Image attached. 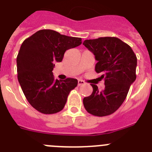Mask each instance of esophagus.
<instances>
[{
  "label": "esophagus",
  "mask_w": 152,
  "mask_h": 152,
  "mask_svg": "<svg viewBox=\"0 0 152 152\" xmlns=\"http://www.w3.org/2000/svg\"><path fill=\"white\" fill-rule=\"evenodd\" d=\"M84 84H85V82L83 80H81V79H79V80H78V86H83V85Z\"/></svg>",
  "instance_id": "1"
}]
</instances>
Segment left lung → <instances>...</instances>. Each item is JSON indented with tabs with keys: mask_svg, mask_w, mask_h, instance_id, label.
<instances>
[{
	"mask_svg": "<svg viewBox=\"0 0 152 152\" xmlns=\"http://www.w3.org/2000/svg\"><path fill=\"white\" fill-rule=\"evenodd\" d=\"M83 45L95 55V71L103 74L105 84L101 91L91 85L93 92L83 99L85 109L93 115H110L121 106L136 80L137 56L129 45L114 37L86 39Z\"/></svg>",
	"mask_w": 152,
	"mask_h": 152,
	"instance_id": "left-lung-1",
	"label": "left lung"
}]
</instances>
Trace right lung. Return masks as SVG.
<instances>
[{"mask_svg": "<svg viewBox=\"0 0 152 152\" xmlns=\"http://www.w3.org/2000/svg\"><path fill=\"white\" fill-rule=\"evenodd\" d=\"M82 44V39L61 34L49 29L39 30L25 39L17 55L18 80L25 97L43 114L61 111L77 79H55L54 63L61 62L67 49Z\"/></svg>", "mask_w": 152, "mask_h": 152, "instance_id": "add662e5", "label": "right lung"}]
</instances>
